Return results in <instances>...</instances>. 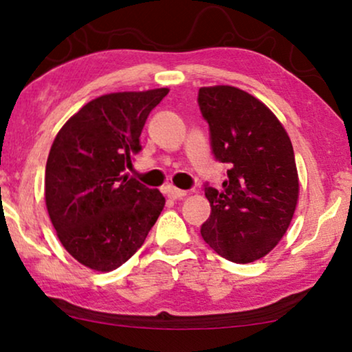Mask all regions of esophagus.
Instances as JSON below:
<instances>
[{"instance_id": "obj_1", "label": "esophagus", "mask_w": 352, "mask_h": 352, "mask_svg": "<svg viewBox=\"0 0 352 352\" xmlns=\"http://www.w3.org/2000/svg\"><path fill=\"white\" fill-rule=\"evenodd\" d=\"M166 194L173 200H181V199H184V197L187 195V192L186 190H181V189H176V187H173V186H168Z\"/></svg>"}]
</instances>
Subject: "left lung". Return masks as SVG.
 Instances as JSON below:
<instances>
[{
  "label": "left lung",
  "mask_w": 352,
  "mask_h": 352,
  "mask_svg": "<svg viewBox=\"0 0 352 352\" xmlns=\"http://www.w3.org/2000/svg\"><path fill=\"white\" fill-rule=\"evenodd\" d=\"M211 147L229 163L223 189L205 187L211 214L201 237L219 256L247 264L271 252L295 214L300 179L290 138L272 110L229 85L199 91Z\"/></svg>",
  "instance_id": "8db88e82"
}]
</instances>
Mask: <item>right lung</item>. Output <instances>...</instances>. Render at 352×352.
Returning a JSON list of instances; mask_svg holds the SVG:
<instances>
[{
  "instance_id": "right-lung-1",
  "label": "right lung",
  "mask_w": 352,
  "mask_h": 352,
  "mask_svg": "<svg viewBox=\"0 0 352 352\" xmlns=\"http://www.w3.org/2000/svg\"><path fill=\"white\" fill-rule=\"evenodd\" d=\"M168 88L99 96L67 120L46 162L45 200L64 248L83 266L110 272L142 247L165 206L123 171L141 151L139 136Z\"/></svg>"
}]
</instances>
